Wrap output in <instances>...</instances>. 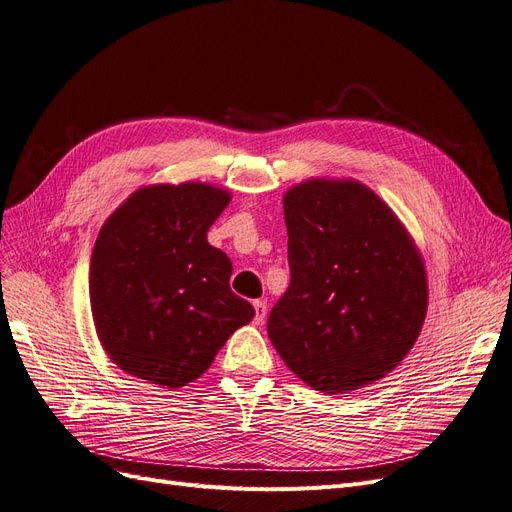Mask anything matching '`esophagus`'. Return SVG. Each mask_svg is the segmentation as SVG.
Instances as JSON below:
<instances>
[{
    "label": "esophagus",
    "instance_id": "1",
    "mask_svg": "<svg viewBox=\"0 0 512 512\" xmlns=\"http://www.w3.org/2000/svg\"><path fill=\"white\" fill-rule=\"evenodd\" d=\"M254 309H256L254 322H256V324H262V322H265V316H267V303L258 299V301H254Z\"/></svg>",
    "mask_w": 512,
    "mask_h": 512
}]
</instances>
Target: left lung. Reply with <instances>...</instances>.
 <instances>
[{
	"mask_svg": "<svg viewBox=\"0 0 512 512\" xmlns=\"http://www.w3.org/2000/svg\"><path fill=\"white\" fill-rule=\"evenodd\" d=\"M284 218L290 286L269 314L271 344L322 393L384 378L427 314L425 265L408 230L354 179L294 185Z\"/></svg>",
	"mask_w": 512,
	"mask_h": 512,
	"instance_id": "8db88e82",
	"label": "left lung"
}]
</instances>
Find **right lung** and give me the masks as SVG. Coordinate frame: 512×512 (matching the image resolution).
<instances>
[{
    "instance_id": "right-lung-1",
    "label": "right lung",
    "mask_w": 512,
    "mask_h": 512,
    "mask_svg": "<svg viewBox=\"0 0 512 512\" xmlns=\"http://www.w3.org/2000/svg\"><path fill=\"white\" fill-rule=\"evenodd\" d=\"M230 194L209 183L147 185L100 228L89 299L100 344L126 374L166 389L200 378L254 318L230 290L232 262L209 245Z\"/></svg>"
}]
</instances>
